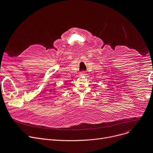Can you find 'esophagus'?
Masks as SVG:
<instances>
[{
  "label": "esophagus",
  "instance_id": "34e87169",
  "mask_svg": "<svg viewBox=\"0 0 153 153\" xmlns=\"http://www.w3.org/2000/svg\"><path fill=\"white\" fill-rule=\"evenodd\" d=\"M85 74H86V73L85 71H82L80 73V75H82V76H85Z\"/></svg>",
  "mask_w": 153,
  "mask_h": 153
}]
</instances>
